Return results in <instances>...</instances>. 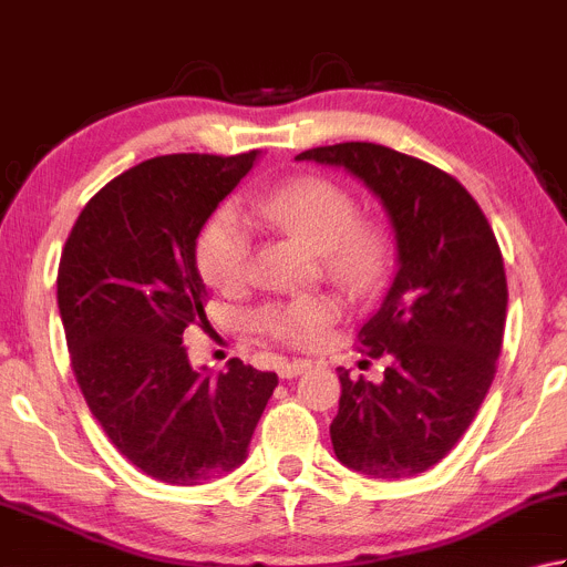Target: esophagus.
Segmentation results:
<instances>
[{
    "mask_svg": "<svg viewBox=\"0 0 567 567\" xmlns=\"http://www.w3.org/2000/svg\"><path fill=\"white\" fill-rule=\"evenodd\" d=\"M309 369L307 361H290V363H282L280 365V379H297L299 373H305Z\"/></svg>",
    "mask_w": 567,
    "mask_h": 567,
    "instance_id": "obj_1",
    "label": "esophagus"
}]
</instances>
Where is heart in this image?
<instances>
[{"label":"heart","instance_id":"1","mask_svg":"<svg viewBox=\"0 0 567 567\" xmlns=\"http://www.w3.org/2000/svg\"><path fill=\"white\" fill-rule=\"evenodd\" d=\"M260 220L319 252L331 280L349 292H365L381 280L391 248L385 230L359 216L357 198L327 176L302 174L260 196L252 206ZM252 233L233 206H220L196 243V265L220 292H238L248 280ZM334 299L321 295L275 302L255 315V324L290 347H315L337 319Z\"/></svg>","mask_w":567,"mask_h":567}]
</instances>
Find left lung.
Listing matches in <instances>:
<instances>
[{"mask_svg":"<svg viewBox=\"0 0 567 567\" xmlns=\"http://www.w3.org/2000/svg\"><path fill=\"white\" fill-rule=\"evenodd\" d=\"M295 159L343 166L381 198L395 230L398 270L359 331V351L388 359L375 385L339 369L329 427L341 464L405 480L457 445L489 393L502 353L508 287L480 204L454 176L373 142L315 147Z\"/></svg>","mask_w":567,"mask_h":567,"instance_id":"left-lung-1","label":"left lung"}]
</instances>
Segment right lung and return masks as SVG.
Here are the masks:
<instances>
[{
    "mask_svg": "<svg viewBox=\"0 0 567 567\" xmlns=\"http://www.w3.org/2000/svg\"><path fill=\"white\" fill-rule=\"evenodd\" d=\"M255 157L132 166L85 204L61 252L59 312L85 403L122 457L166 484H204L246 462L277 385L240 359L210 379L184 347V329L206 321L196 238Z\"/></svg>",
    "mask_w": 567,
    "mask_h": 567,
    "instance_id": "1",
    "label": "right lung"
}]
</instances>
